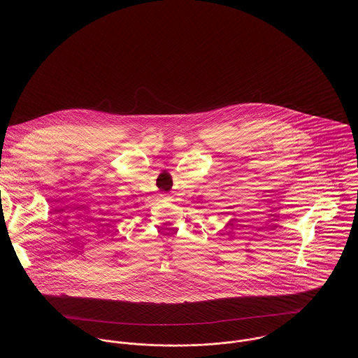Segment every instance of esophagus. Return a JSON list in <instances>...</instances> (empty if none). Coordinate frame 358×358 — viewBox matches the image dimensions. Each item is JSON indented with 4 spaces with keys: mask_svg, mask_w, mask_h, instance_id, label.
Wrapping results in <instances>:
<instances>
[{
    "mask_svg": "<svg viewBox=\"0 0 358 358\" xmlns=\"http://www.w3.org/2000/svg\"><path fill=\"white\" fill-rule=\"evenodd\" d=\"M162 196H163V198H164V199H169V195H167V194H163V195H162Z\"/></svg>",
    "mask_w": 358,
    "mask_h": 358,
    "instance_id": "34e87169",
    "label": "esophagus"
}]
</instances>
